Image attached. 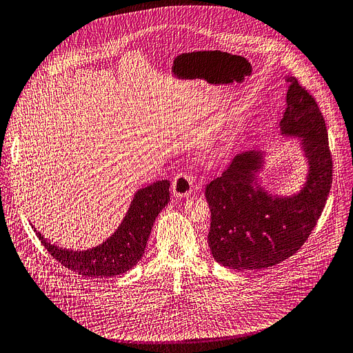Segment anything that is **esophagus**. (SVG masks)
Segmentation results:
<instances>
[{"label":"esophagus","instance_id":"obj_1","mask_svg":"<svg viewBox=\"0 0 353 353\" xmlns=\"http://www.w3.org/2000/svg\"><path fill=\"white\" fill-rule=\"evenodd\" d=\"M193 179L190 176L180 173L177 176H174L173 179V184H172V190H173V194L174 197H188L191 194V191H193Z\"/></svg>","mask_w":353,"mask_h":353}]
</instances>
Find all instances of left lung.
<instances>
[{"label": "left lung", "instance_id": "1", "mask_svg": "<svg viewBox=\"0 0 353 353\" xmlns=\"http://www.w3.org/2000/svg\"><path fill=\"white\" fill-rule=\"evenodd\" d=\"M283 137L300 139L307 180L293 196L269 193L259 183L265 154L245 152L205 187L211 210L208 245L214 259L235 270H261L293 256L307 241L325 207L332 183V154L324 117L312 95L285 77Z\"/></svg>", "mask_w": 353, "mask_h": 353}]
</instances>
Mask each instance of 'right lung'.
<instances>
[{
	"instance_id": "1",
	"label": "right lung",
	"mask_w": 353,
	"mask_h": 353,
	"mask_svg": "<svg viewBox=\"0 0 353 353\" xmlns=\"http://www.w3.org/2000/svg\"><path fill=\"white\" fill-rule=\"evenodd\" d=\"M169 187V180H160L138 190L118 230L105 242L87 250L59 248L34 230L48 252L69 270L94 279L122 274L145 253L153 222L170 201Z\"/></svg>"
}]
</instances>
